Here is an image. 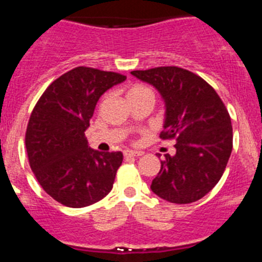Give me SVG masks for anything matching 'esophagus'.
<instances>
[{"mask_svg": "<svg viewBox=\"0 0 262 262\" xmlns=\"http://www.w3.org/2000/svg\"><path fill=\"white\" fill-rule=\"evenodd\" d=\"M143 152H139V151H131V149H127L124 151V156L126 157H139L142 156Z\"/></svg>", "mask_w": 262, "mask_h": 262, "instance_id": "obj_1", "label": "esophagus"}]
</instances>
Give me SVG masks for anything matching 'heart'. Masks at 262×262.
Returning <instances> with one entry per match:
<instances>
[{
    "label": "heart",
    "instance_id": "1",
    "mask_svg": "<svg viewBox=\"0 0 262 262\" xmlns=\"http://www.w3.org/2000/svg\"><path fill=\"white\" fill-rule=\"evenodd\" d=\"M140 97H151L155 98L154 90L143 84H134L127 90V98H140Z\"/></svg>",
    "mask_w": 262,
    "mask_h": 262
}]
</instances>
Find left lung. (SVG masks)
<instances>
[{
    "instance_id": "8db88e82",
    "label": "left lung",
    "mask_w": 262,
    "mask_h": 262,
    "mask_svg": "<svg viewBox=\"0 0 262 262\" xmlns=\"http://www.w3.org/2000/svg\"><path fill=\"white\" fill-rule=\"evenodd\" d=\"M131 75L159 90L165 102L160 138L176 140V155L161 161L152 191L180 205L201 200L219 182L232 152V126L223 101L202 77L180 67Z\"/></svg>"
}]
</instances>
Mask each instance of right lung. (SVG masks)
Instances as JSON below:
<instances>
[{"label":"right lung","instance_id":"obj_1","mask_svg":"<svg viewBox=\"0 0 262 262\" xmlns=\"http://www.w3.org/2000/svg\"><path fill=\"white\" fill-rule=\"evenodd\" d=\"M126 76L77 67L45 90L26 129L29 163L43 190L68 207H85L110 193L122 152H98L88 145L99 97Z\"/></svg>","mask_w":262,"mask_h":262}]
</instances>
